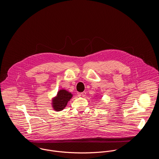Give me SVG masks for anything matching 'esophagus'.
I'll return each instance as SVG.
<instances>
[{
  "instance_id": "1",
  "label": "esophagus",
  "mask_w": 159,
  "mask_h": 159,
  "mask_svg": "<svg viewBox=\"0 0 159 159\" xmlns=\"http://www.w3.org/2000/svg\"><path fill=\"white\" fill-rule=\"evenodd\" d=\"M86 95V92L84 91V92H83L81 93H80V96H81V97H85Z\"/></svg>"
}]
</instances>
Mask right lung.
<instances>
[{"mask_svg": "<svg viewBox=\"0 0 159 159\" xmlns=\"http://www.w3.org/2000/svg\"><path fill=\"white\" fill-rule=\"evenodd\" d=\"M73 95L68 91L62 89L57 92V96L52 98V105L55 111L62 110L67 105L68 101L71 98Z\"/></svg>", "mask_w": 159, "mask_h": 159, "instance_id": "obj_1", "label": "right lung"}]
</instances>
